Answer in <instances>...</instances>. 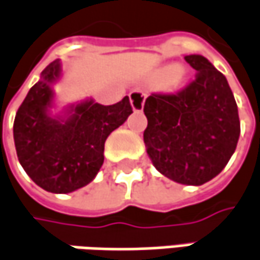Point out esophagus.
Returning <instances> with one entry per match:
<instances>
[{
	"label": "esophagus",
	"instance_id": "34e87169",
	"mask_svg": "<svg viewBox=\"0 0 260 260\" xmlns=\"http://www.w3.org/2000/svg\"><path fill=\"white\" fill-rule=\"evenodd\" d=\"M145 97H147V94H145L144 91H141V90H134V91H131V105H132V109H134L135 112H141L142 108H144Z\"/></svg>",
	"mask_w": 260,
	"mask_h": 260
}]
</instances>
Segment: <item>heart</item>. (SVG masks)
<instances>
[{
	"label": "heart",
	"instance_id": "heart-1",
	"mask_svg": "<svg viewBox=\"0 0 260 260\" xmlns=\"http://www.w3.org/2000/svg\"><path fill=\"white\" fill-rule=\"evenodd\" d=\"M158 78L161 81H169L170 85H179L182 83V73L177 71L175 65H167L158 71Z\"/></svg>",
	"mask_w": 260,
	"mask_h": 260
}]
</instances>
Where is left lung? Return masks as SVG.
Segmentation results:
<instances>
[{
  "label": "left lung",
  "instance_id": "8db88e82",
  "mask_svg": "<svg viewBox=\"0 0 260 260\" xmlns=\"http://www.w3.org/2000/svg\"><path fill=\"white\" fill-rule=\"evenodd\" d=\"M195 78L176 93H151L144 105V142L154 167L182 185L221 173L237 147L240 119L225 77L201 55H187Z\"/></svg>",
  "mask_w": 260,
  "mask_h": 260
}]
</instances>
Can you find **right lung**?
I'll return each instance as SVG.
<instances>
[{
  "label": "right lung",
  "instance_id": "add662e5",
  "mask_svg": "<svg viewBox=\"0 0 260 260\" xmlns=\"http://www.w3.org/2000/svg\"><path fill=\"white\" fill-rule=\"evenodd\" d=\"M59 74V61L42 71L18 108L13 132L18 161L30 179L48 192L68 193L96 177L106 138L128 119L132 106L128 96L110 106L88 100L71 108L67 120L51 118V84Z\"/></svg>",
  "mask_w": 260,
  "mask_h": 260
}]
</instances>
